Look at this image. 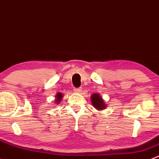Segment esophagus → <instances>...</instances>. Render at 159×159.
<instances>
[{"instance_id": "1", "label": "esophagus", "mask_w": 159, "mask_h": 159, "mask_svg": "<svg viewBox=\"0 0 159 159\" xmlns=\"http://www.w3.org/2000/svg\"><path fill=\"white\" fill-rule=\"evenodd\" d=\"M81 91H82V88H74V92H75V93H81Z\"/></svg>"}]
</instances>
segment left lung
<instances>
[{
	"label": "left lung",
	"mask_w": 159,
	"mask_h": 159,
	"mask_svg": "<svg viewBox=\"0 0 159 159\" xmlns=\"http://www.w3.org/2000/svg\"><path fill=\"white\" fill-rule=\"evenodd\" d=\"M91 103H92L93 107L96 108L98 110H103L107 107V104L105 103L104 101L102 98V97L98 93H93L91 96Z\"/></svg>",
	"instance_id": "1"
}]
</instances>
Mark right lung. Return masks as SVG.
<instances>
[{"mask_svg": "<svg viewBox=\"0 0 159 159\" xmlns=\"http://www.w3.org/2000/svg\"><path fill=\"white\" fill-rule=\"evenodd\" d=\"M55 98H56V99L54 100L55 103H56V104H59L60 101H61V99H62L63 98L62 93H59V92L57 93L56 94V97H55Z\"/></svg>", "mask_w": 159, "mask_h": 159, "instance_id": "1", "label": "right lung"}]
</instances>
